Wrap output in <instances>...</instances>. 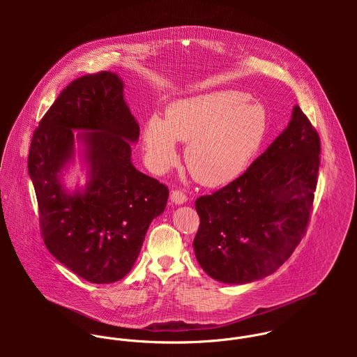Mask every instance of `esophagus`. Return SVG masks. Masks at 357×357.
<instances>
[{"label": "esophagus", "instance_id": "obj_1", "mask_svg": "<svg viewBox=\"0 0 357 357\" xmlns=\"http://www.w3.org/2000/svg\"><path fill=\"white\" fill-rule=\"evenodd\" d=\"M170 199H172V202L176 204H183L187 202V195L183 192V191H178V190H176V191H173L172 192V195H170Z\"/></svg>", "mask_w": 357, "mask_h": 357}]
</instances>
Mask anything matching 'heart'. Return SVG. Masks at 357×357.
Here are the masks:
<instances>
[{
	"mask_svg": "<svg viewBox=\"0 0 357 357\" xmlns=\"http://www.w3.org/2000/svg\"><path fill=\"white\" fill-rule=\"evenodd\" d=\"M265 112L238 91H217L169 105L165 119L151 116L143 132L147 158L158 170L177 159L176 142L187 144L184 159L191 176L204 185L236 178L265 135Z\"/></svg>",
	"mask_w": 357,
	"mask_h": 357,
	"instance_id": "1",
	"label": "heart"
}]
</instances>
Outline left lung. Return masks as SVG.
Returning <instances> with one entry per match:
<instances>
[{
    "instance_id": "1",
    "label": "left lung",
    "mask_w": 357,
    "mask_h": 357,
    "mask_svg": "<svg viewBox=\"0 0 357 357\" xmlns=\"http://www.w3.org/2000/svg\"><path fill=\"white\" fill-rule=\"evenodd\" d=\"M319 165V135L294 105L287 128L241 177L197 199L194 250L204 272L246 284L286 262L305 234Z\"/></svg>"
}]
</instances>
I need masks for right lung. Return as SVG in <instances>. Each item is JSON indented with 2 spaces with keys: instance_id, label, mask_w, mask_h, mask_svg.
Instances as JSON below:
<instances>
[{
  "instance_id": "add662e5",
  "label": "right lung",
  "mask_w": 357,
  "mask_h": 357,
  "mask_svg": "<svg viewBox=\"0 0 357 357\" xmlns=\"http://www.w3.org/2000/svg\"><path fill=\"white\" fill-rule=\"evenodd\" d=\"M139 135L123 82L109 71L73 81L33 135L29 174L44 242L60 264L91 283H114L129 273L151 221L166 207L167 187L132 163ZM75 141L89 180L68 192L62 172L73 161Z\"/></svg>"
}]
</instances>
